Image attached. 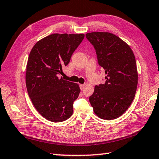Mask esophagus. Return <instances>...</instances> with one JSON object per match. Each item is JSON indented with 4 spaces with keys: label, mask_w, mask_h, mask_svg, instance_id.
Listing matches in <instances>:
<instances>
[{
    "label": "esophagus",
    "mask_w": 159,
    "mask_h": 159,
    "mask_svg": "<svg viewBox=\"0 0 159 159\" xmlns=\"http://www.w3.org/2000/svg\"><path fill=\"white\" fill-rule=\"evenodd\" d=\"M85 85H86V84H80V89H81L82 90H83V89H84V88L85 87Z\"/></svg>",
    "instance_id": "esophagus-1"
}]
</instances>
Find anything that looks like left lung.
Returning <instances> with one entry per match:
<instances>
[{"label":"left lung","instance_id":"8db88e82","mask_svg":"<svg viewBox=\"0 0 159 159\" xmlns=\"http://www.w3.org/2000/svg\"><path fill=\"white\" fill-rule=\"evenodd\" d=\"M85 36L107 75L105 83L95 87L90 103L98 117L115 119L124 114L135 95L138 80L135 57L130 46L111 33L92 32Z\"/></svg>","mask_w":159,"mask_h":159}]
</instances>
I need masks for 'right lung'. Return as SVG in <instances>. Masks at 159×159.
Listing matches in <instances>:
<instances>
[{
    "label": "right lung",
    "mask_w": 159,
    "mask_h": 159,
    "mask_svg": "<svg viewBox=\"0 0 159 159\" xmlns=\"http://www.w3.org/2000/svg\"><path fill=\"white\" fill-rule=\"evenodd\" d=\"M85 35L53 34L38 41L29 54L26 85L35 108L52 122L66 120L73 114L74 102L80 92L79 84L59 77L62 67Z\"/></svg>",
    "instance_id": "obj_1"
}]
</instances>
